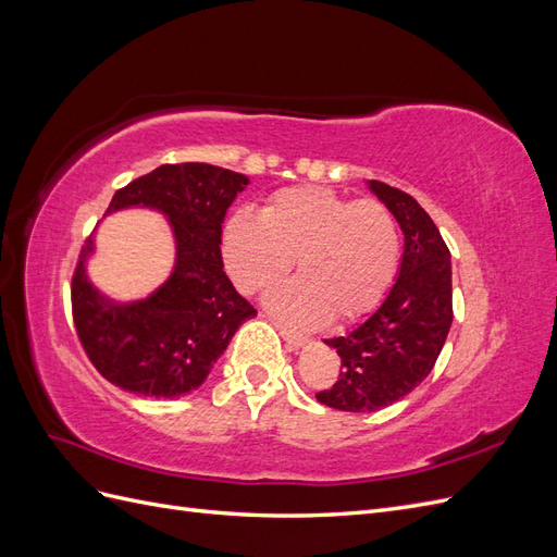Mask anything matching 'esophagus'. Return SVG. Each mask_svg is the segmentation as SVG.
I'll use <instances>...</instances> for the list:
<instances>
[{
  "label": "esophagus",
  "mask_w": 557,
  "mask_h": 557,
  "mask_svg": "<svg viewBox=\"0 0 557 557\" xmlns=\"http://www.w3.org/2000/svg\"><path fill=\"white\" fill-rule=\"evenodd\" d=\"M276 325V330L281 332V336H283V342L288 344L290 348H301L307 344V336L305 334H299V332H295V330H288V327H283L281 323H274Z\"/></svg>",
  "instance_id": "obj_1"
}]
</instances>
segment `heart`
Returning a JSON list of instances; mask_svg holds the SVG:
<instances>
[{"instance_id":"obj_1","label":"heart","mask_w":557,"mask_h":557,"mask_svg":"<svg viewBox=\"0 0 557 557\" xmlns=\"http://www.w3.org/2000/svg\"><path fill=\"white\" fill-rule=\"evenodd\" d=\"M223 260L242 293L256 295L288 274L297 278L269 293L267 307L297 325L348 323L385 297L399 260L393 213L376 199L330 188L278 190L262 215L237 211L223 230Z\"/></svg>"}]
</instances>
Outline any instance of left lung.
Returning a JSON list of instances; mask_svg holds the SVG:
<instances>
[{"label": "left lung", "mask_w": 557, "mask_h": 557, "mask_svg": "<svg viewBox=\"0 0 557 557\" xmlns=\"http://www.w3.org/2000/svg\"><path fill=\"white\" fill-rule=\"evenodd\" d=\"M404 234L393 288L374 313L344 336L325 339L342 358V374L315 399L325 407L372 413L423 383L453 323L450 252L418 201L381 181H367Z\"/></svg>", "instance_id": "left-lung-1"}]
</instances>
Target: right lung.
I'll return each instance as SVG.
<instances>
[{
    "label": "right lung",
    "instance_id": "add662e5",
    "mask_svg": "<svg viewBox=\"0 0 557 557\" xmlns=\"http://www.w3.org/2000/svg\"><path fill=\"white\" fill-rule=\"evenodd\" d=\"M248 176L205 162L162 164L132 181L109 211L150 209L172 227V274L150 295L117 301L88 276L95 237L81 250L72 283L78 339L90 362L121 391L172 399L207 381L248 318L258 311L234 290L223 272L221 234L225 213Z\"/></svg>",
    "mask_w": 557,
    "mask_h": 557
}]
</instances>
